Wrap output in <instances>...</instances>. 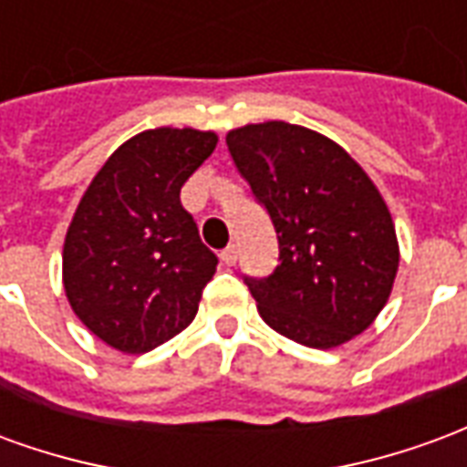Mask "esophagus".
<instances>
[{
    "label": "esophagus",
    "instance_id": "1",
    "mask_svg": "<svg viewBox=\"0 0 467 467\" xmlns=\"http://www.w3.org/2000/svg\"><path fill=\"white\" fill-rule=\"evenodd\" d=\"M237 254H240L237 244H227L223 253H220V257H223L224 265H234V263H237Z\"/></svg>",
    "mask_w": 467,
    "mask_h": 467
}]
</instances>
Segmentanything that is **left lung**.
Wrapping results in <instances>:
<instances>
[{
	"label": "left lung",
	"mask_w": 467,
	"mask_h": 467,
	"mask_svg": "<svg viewBox=\"0 0 467 467\" xmlns=\"http://www.w3.org/2000/svg\"><path fill=\"white\" fill-rule=\"evenodd\" d=\"M227 147L280 244L270 277H244L260 317L317 350L368 330L400 265L390 210L368 172L330 137L277 119L230 130Z\"/></svg>",
	"instance_id": "obj_1"
}]
</instances>
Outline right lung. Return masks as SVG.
<instances>
[{
  "instance_id": "add662e5",
  "label": "right lung",
  "mask_w": 467,
  "mask_h": 467,
  "mask_svg": "<svg viewBox=\"0 0 467 467\" xmlns=\"http://www.w3.org/2000/svg\"><path fill=\"white\" fill-rule=\"evenodd\" d=\"M217 134L157 127L119 144L77 204L62 253L67 300L87 330L140 355L192 323L217 257L180 202Z\"/></svg>"
}]
</instances>
